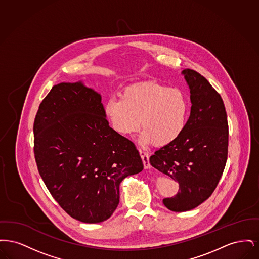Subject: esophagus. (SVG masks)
<instances>
[{
  "instance_id": "34e87169",
  "label": "esophagus",
  "mask_w": 259,
  "mask_h": 259,
  "mask_svg": "<svg viewBox=\"0 0 259 259\" xmlns=\"http://www.w3.org/2000/svg\"><path fill=\"white\" fill-rule=\"evenodd\" d=\"M140 155H141V157H142V159H143V163H144L145 168H146V169L150 168L151 166H150V163H149V157H148V152H146V151L140 149Z\"/></svg>"
}]
</instances>
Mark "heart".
Segmentation results:
<instances>
[{"label":"heart","instance_id":"b5f03b06","mask_svg":"<svg viewBox=\"0 0 259 259\" xmlns=\"http://www.w3.org/2000/svg\"><path fill=\"white\" fill-rule=\"evenodd\" d=\"M104 113L117 134H133L140 122L143 143L165 147L184 133L189 115V100L181 88L146 81L125 87L120 99H109Z\"/></svg>","mask_w":259,"mask_h":259}]
</instances>
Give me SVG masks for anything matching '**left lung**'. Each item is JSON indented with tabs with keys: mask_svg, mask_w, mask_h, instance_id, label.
Wrapping results in <instances>:
<instances>
[{
	"mask_svg": "<svg viewBox=\"0 0 259 259\" xmlns=\"http://www.w3.org/2000/svg\"><path fill=\"white\" fill-rule=\"evenodd\" d=\"M183 74L192 103L185 131L149 158L154 168L179 183L178 193L163 199L172 211L194 209L212 194L228 154V122L222 96L196 71L185 69Z\"/></svg>",
	"mask_w": 259,
	"mask_h": 259,
	"instance_id": "1",
	"label": "left lung"
}]
</instances>
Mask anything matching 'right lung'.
<instances>
[{"mask_svg": "<svg viewBox=\"0 0 259 259\" xmlns=\"http://www.w3.org/2000/svg\"><path fill=\"white\" fill-rule=\"evenodd\" d=\"M34 154L50 194L85 223L111 218L119 184L144 169L135 145L109 126L101 96L81 82H61L39 104Z\"/></svg>", "mask_w": 259, "mask_h": 259, "instance_id": "obj_1", "label": "right lung"}]
</instances>
